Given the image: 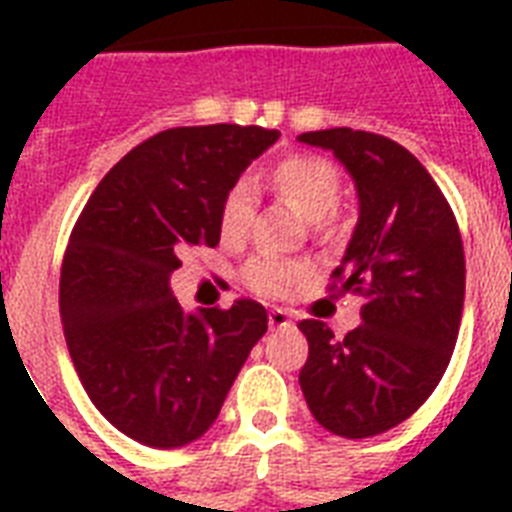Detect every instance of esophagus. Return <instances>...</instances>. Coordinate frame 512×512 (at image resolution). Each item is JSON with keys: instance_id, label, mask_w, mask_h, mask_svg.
Listing matches in <instances>:
<instances>
[{"instance_id": "esophagus-1", "label": "esophagus", "mask_w": 512, "mask_h": 512, "mask_svg": "<svg viewBox=\"0 0 512 512\" xmlns=\"http://www.w3.org/2000/svg\"><path fill=\"white\" fill-rule=\"evenodd\" d=\"M268 324H271V329H287L292 327V316L287 311H281V308H273L268 313Z\"/></svg>"}]
</instances>
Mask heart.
Wrapping results in <instances>:
<instances>
[{"mask_svg":"<svg viewBox=\"0 0 512 512\" xmlns=\"http://www.w3.org/2000/svg\"><path fill=\"white\" fill-rule=\"evenodd\" d=\"M265 183L281 201H287L305 220H311L316 231L329 228L342 191L340 172L329 159L313 154L284 156L265 172ZM252 217H255V199L249 185H231L220 201V217H217L223 244H239L247 239ZM305 273H308L305 263L257 255L244 265L241 279L260 297H287L303 281Z\"/></svg>","mask_w":512,"mask_h":512,"instance_id":"b5f03b06","label":"heart"}]
</instances>
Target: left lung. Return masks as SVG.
<instances>
[{
	"mask_svg": "<svg viewBox=\"0 0 512 512\" xmlns=\"http://www.w3.org/2000/svg\"><path fill=\"white\" fill-rule=\"evenodd\" d=\"M356 180L358 225L329 289L364 297L345 337L324 321L308 340L300 388L321 428L369 438L412 417L444 377L460 332L465 252L460 225L430 172L396 140L335 127L303 132Z\"/></svg>",
	"mask_w": 512,
	"mask_h": 512,
	"instance_id": "obj_1",
	"label": "left lung"
}]
</instances>
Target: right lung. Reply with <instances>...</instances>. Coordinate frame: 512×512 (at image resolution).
Here are the masks:
<instances>
[{
    "label": "right lung",
    "instance_id": "1",
    "mask_svg": "<svg viewBox=\"0 0 512 512\" xmlns=\"http://www.w3.org/2000/svg\"><path fill=\"white\" fill-rule=\"evenodd\" d=\"M279 130L175 127L135 146L92 191L60 268V321L87 396L156 449L217 420L268 313L255 300L185 313L170 292L185 247L220 241V201Z\"/></svg>",
    "mask_w": 512,
    "mask_h": 512
}]
</instances>
